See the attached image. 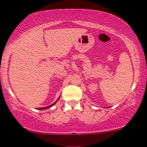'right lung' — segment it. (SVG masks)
I'll return each instance as SVG.
<instances>
[{"label":"right lung","mask_w":147,"mask_h":147,"mask_svg":"<svg viewBox=\"0 0 147 147\" xmlns=\"http://www.w3.org/2000/svg\"><path fill=\"white\" fill-rule=\"evenodd\" d=\"M59 99H58V100H57V101H56V102H54V103L51 104V105H49V106H47V107H40V108H39V109H40V110H45V109H47V108H49V107H51V106H52V105H54V104H55V103H56V102H57V101H58V100H59Z\"/></svg>","instance_id":"right-lung-1"}]
</instances>
